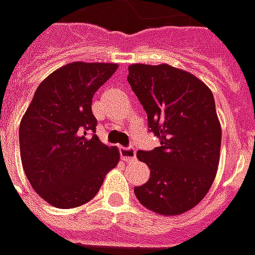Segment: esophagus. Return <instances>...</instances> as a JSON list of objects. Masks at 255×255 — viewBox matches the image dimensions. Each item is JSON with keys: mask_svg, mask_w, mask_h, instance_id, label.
<instances>
[{"mask_svg": "<svg viewBox=\"0 0 255 255\" xmlns=\"http://www.w3.org/2000/svg\"><path fill=\"white\" fill-rule=\"evenodd\" d=\"M121 157L124 161H134L136 159V150L133 147H122Z\"/></svg>", "mask_w": 255, "mask_h": 255, "instance_id": "1", "label": "esophagus"}]
</instances>
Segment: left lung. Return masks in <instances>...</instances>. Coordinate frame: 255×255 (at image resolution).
I'll use <instances>...</instances> for the list:
<instances>
[{
  "label": "left lung",
  "instance_id": "left-lung-1",
  "mask_svg": "<svg viewBox=\"0 0 255 255\" xmlns=\"http://www.w3.org/2000/svg\"><path fill=\"white\" fill-rule=\"evenodd\" d=\"M128 82L161 141L154 150L137 151L150 179L134 194L158 215H180L207 196L218 169L222 128L212 91L168 64L130 65Z\"/></svg>",
  "mask_w": 255,
  "mask_h": 255
}]
</instances>
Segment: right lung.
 <instances>
[{"label": "right lung", "instance_id": "obj_1", "mask_svg": "<svg viewBox=\"0 0 255 255\" xmlns=\"http://www.w3.org/2000/svg\"><path fill=\"white\" fill-rule=\"evenodd\" d=\"M118 64L71 62L37 87L19 126L20 158L37 194L57 208L89 203L105 175L119 162V150L100 141L91 112L94 93Z\"/></svg>", "mask_w": 255, "mask_h": 255}]
</instances>
